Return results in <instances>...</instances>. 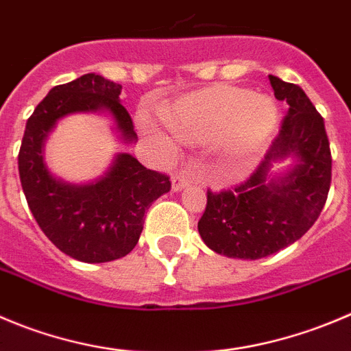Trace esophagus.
<instances>
[{"instance_id": "obj_1", "label": "esophagus", "mask_w": 351, "mask_h": 351, "mask_svg": "<svg viewBox=\"0 0 351 351\" xmlns=\"http://www.w3.org/2000/svg\"><path fill=\"white\" fill-rule=\"evenodd\" d=\"M191 181V173L189 172H179L172 178V189L173 191H181L182 188L188 186V182Z\"/></svg>"}]
</instances>
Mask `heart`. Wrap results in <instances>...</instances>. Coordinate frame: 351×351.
Instances as JSON below:
<instances>
[{"instance_id": "obj_1", "label": "heart", "mask_w": 351, "mask_h": 351, "mask_svg": "<svg viewBox=\"0 0 351 351\" xmlns=\"http://www.w3.org/2000/svg\"><path fill=\"white\" fill-rule=\"evenodd\" d=\"M165 120L181 139L210 143L229 160H245L256 152L278 123V108L265 96L250 89L217 84L191 93L165 113ZM141 122L148 119L141 115Z\"/></svg>"}]
</instances>
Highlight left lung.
Listing matches in <instances>:
<instances>
[{
	"instance_id": "obj_1",
	"label": "left lung",
	"mask_w": 351,
	"mask_h": 351,
	"mask_svg": "<svg viewBox=\"0 0 351 351\" xmlns=\"http://www.w3.org/2000/svg\"><path fill=\"white\" fill-rule=\"evenodd\" d=\"M274 96L289 105L279 136L255 172L241 184L206 193L198 222L205 245L229 258L256 260L298 241L322 212L331 186V149L324 119L300 86L269 75ZM295 158L281 176L278 161Z\"/></svg>"
}]
</instances>
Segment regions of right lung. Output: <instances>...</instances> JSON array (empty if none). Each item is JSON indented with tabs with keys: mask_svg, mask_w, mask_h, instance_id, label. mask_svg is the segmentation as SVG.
Wrapping results in <instances>:
<instances>
[{
	"mask_svg": "<svg viewBox=\"0 0 351 351\" xmlns=\"http://www.w3.org/2000/svg\"><path fill=\"white\" fill-rule=\"evenodd\" d=\"M120 91L122 86L96 73L55 86L29 117L19 152L20 182L36 222L60 252L81 262H112L131 253L145 212L170 191L169 176L146 169L129 153L117 155L91 184L63 182L46 167V138L69 113L106 110L123 141L138 139L131 115L120 105Z\"/></svg>",
	"mask_w": 351,
	"mask_h": 351,
	"instance_id": "right-lung-1",
	"label": "right lung"
}]
</instances>
